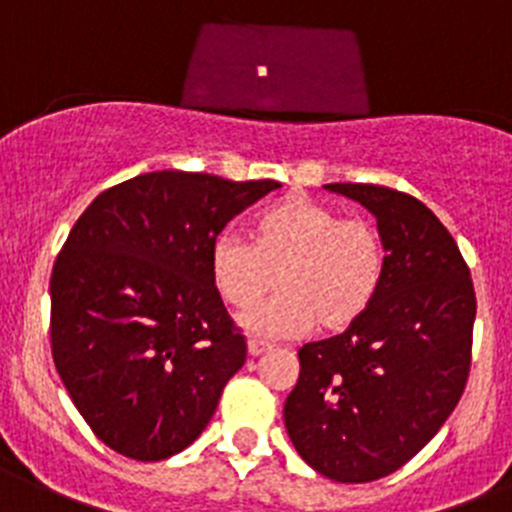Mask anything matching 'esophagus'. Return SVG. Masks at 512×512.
<instances>
[{
	"mask_svg": "<svg viewBox=\"0 0 512 512\" xmlns=\"http://www.w3.org/2000/svg\"><path fill=\"white\" fill-rule=\"evenodd\" d=\"M272 351V346L267 341H257V338H250V343H247V353L250 356H262V353Z\"/></svg>",
	"mask_w": 512,
	"mask_h": 512,
	"instance_id": "esophagus-1",
	"label": "esophagus"
}]
</instances>
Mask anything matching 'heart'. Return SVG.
Here are the masks:
<instances>
[{
	"mask_svg": "<svg viewBox=\"0 0 512 512\" xmlns=\"http://www.w3.org/2000/svg\"><path fill=\"white\" fill-rule=\"evenodd\" d=\"M209 275L227 305L260 303L278 275L280 293L242 315L255 336H303L318 323L338 333L361 321L386 275V242L376 222L343 217L341 209L290 194L262 209L252 242L219 232L209 250Z\"/></svg>",
	"mask_w": 512,
	"mask_h": 512,
	"instance_id": "b5f03b06",
	"label": "heart"
}]
</instances>
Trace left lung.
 <instances>
[{"label": "left lung", "instance_id": "left-lung-1", "mask_svg": "<svg viewBox=\"0 0 512 512\" xmlns=\"http://www.w3.org/2000/svg\"><path fill=\"white\" fill-rule=\"evenodd\" d=\"M326 189L374 214L386 275L361 321L298 351L285 429L315 472L353 485L407 465L455 412L477 300L455 237L419 199L379 184Z\"/></svg>", "mask_w": 512, "mask_h": 512}]
</instances>
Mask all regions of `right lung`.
Masks as SVG:
<instances>
[{"mask_svg":"<svg viewBox=\"0 0 512 512\" xmlns=\"http://www.w3.org/2000/svg\"><path fill=\"white\" fill-rule=\"evenodd\" d=\"M278 186L151 171L98 194L70 229L50 278L52 361L118 455L159 462L189 447L245 364L209 250L229 219Z\"/></svg>","mask_w":512,"mask_h":512,"instance_id":"right-lung-1","label":"right lung"}]
</instances>
